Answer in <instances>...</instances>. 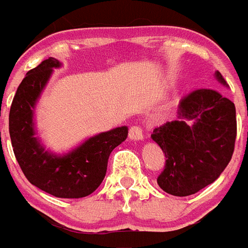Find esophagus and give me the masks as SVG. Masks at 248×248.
Wrapping results in <instances>:
<instances>
[{"instance_id": "obj_1", "label": "esophagus", "mask_w": 248, "mask_h": 248, "mask_svg": "<svg viewBox=\"0 0 248 248\" xmlns=\"http://www.w3.org/2000/svg\"><path fill=\"white\" fill-rule=\"evenodd\" d=\"M143 131L139 126H131L129 130V138L133 140H142L143 139Z\"/></svg>"}]
</instances>
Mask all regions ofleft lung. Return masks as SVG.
Here are the masks:
<instances>
[{
  "label": "left lung",
  "mask_w": 248,
  "mask_h": 248,
  "mask_svg": "<svg viewBox=\"0 0 248 248\" xmlns=\"http://www.w3.org/2000/svg\"><path fill=\"white\" fill-rule=\"evenodd\" d=\"M216 78L226 85L218 71ZM151 138L166 155L157 176L161 189L177 197L197 193L217 180L232 160L235 105L217 91H193L180 101L177 119L156 127Z\"/></svg>",
  "instance_id": "8db88e82"
}]
</instances>
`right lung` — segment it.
Instances as JSON below:
<instances>
[{"instance_id": "right-lung-1", "label": "right lung", "mask_w": 248, "mask_h": 248, "mask_svg": "<svg viewBox=\"0 0 248 248\" xmlns=\"http://www.w3.org/2000/svg\"><path fill=\"white\" fill-rule=\"evenodd\" d=\"M60 65L48 58L27 72L13 98L9 133L16 161L31 184L55 197L81 199L100 186L110 154L127 138L129 130L121 126L94 135L65 155L46 151L35 137L34 109L54 68Z\"/></svg>"}]
</instances>
